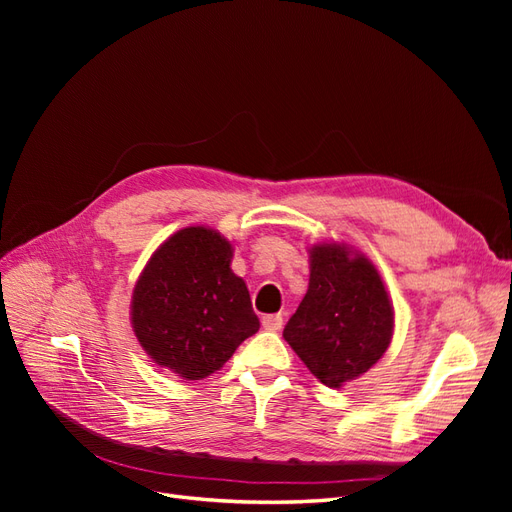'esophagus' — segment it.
<instances>
[{
	"label": "esophagus",
	"instance_id": "obj_1",
	"mask_svg": "<svg viewBox=\"0 0 512 512\" xmlns=\"http://www.w3.org/2000/svg\"><path fill=\"white\" fill-rule=\"evenodd\" d=\"M282 324H284L282 314H269L262 318V327H265L267 331H280Z\"/></svg>",
	"mask_w": 512,
	"mask_h": 512
}]
</instances>
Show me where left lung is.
<instances>
[{
    "mask_svg": "<svg viewBox=\"0 0 512 512\" xmlns=\"http://www.w3.org/2000/svg\"><path fill=\"white\" fill-rule=\"evenodd\" d=\"M309 288L284 339L329 389L374 367L393 337V307L382 277L361 254L324 243L309 252Z\"/></svg>",
    "mask_w": 512,
    "mask_h": 512,
    "instance_id": "left-lung-1",
    "label": "left lung"
}]
</instances>
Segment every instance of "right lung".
Masks as SVG:
<instances>
[{
    "instance_id": "1",
    "label": "right lung",
    "mask_w": 512,
    "mask_h": 512,
    "mask_svg": "<svg viewBox=\"0 0 512 512\" xmlns=\"http://www.w3.org/2000/svg\"><path fill=\"white\" fill-rule=\"evenodd\" d=\"M220 232L190 226L151 256L132 297V327L153 361L183 380L218 371L260 322L245 282L230 269Z\"/></svg>"
}]
</instances>
